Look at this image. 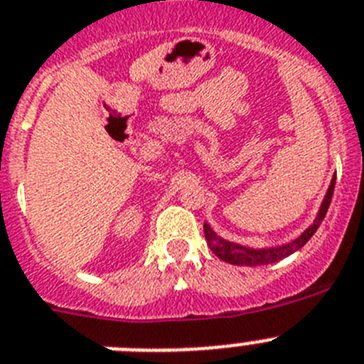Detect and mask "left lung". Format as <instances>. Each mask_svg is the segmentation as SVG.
I'll return each mask as SVG.
<instances>
[{"label": "left lung", "mask_w": 364, "mask_h": 364, "mask_svg": "<svg viewBox=\"0 0 364 364\" xmlns=\"http://www.w3.org/2000/svg\"><path fill=\"white\" fill-rule=\"evenodd\" d=\"M333 188H336V180H332V184L328 188L326 197H324L323 205H321L319 215L317 218L314 220L310 228H308L304 233L295 239L294 242L290 244H284V246H279V247H269V250H250V247H244L239 246V244H233V242H228V240L220 239L213 230H211L208 224H204V235H205V240L210 244L211 252L222 259L224 262H230V264H237V266H264V264H272V262H277V260H282L284 257L291 255L294 252L301 250L308 240L314 237V233L317 231V228L321 226V222L324 220L326 217V211H328V205L332 202V195H333Z\"/></svg>", "instance_id": "left-lung-1"}]
</instances>
